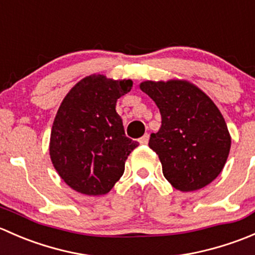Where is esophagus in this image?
<instances>
[{
  "instance_id": "34e87169",
  "label": "esophagus",
  "mask_w": 255,
  "mask_h": 255,
  "mask_svg": "<svg viewBox=\"0 0 255 255\" xmlns=\"http://www.w3.org/2000/svg\"><path fill=\"white\" fill-rule=\"evenodd\" d=\"M148 142H149V134H144L142 138H139L140 144H148Z\"/></svg>"
}]
</instances>
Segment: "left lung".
I'll use <instances>...</instances> for the list:
<instances>
[{
	"mask_svg": "<svg viewBox=\"0 0 255 255\" xmlns=\"http://www.w3.org/2000/svg\"><path fill=\"white\" fill-rule=\"evenodd\" d=\"M158 106L161 127L149 146L159 156L165 179L182 192L212 182L222 171L231 135L212 100L185 80L144 81L139 85Z\"/></svg>",
	"mask_w": 255,
	"mask_h": 255,
	"instance_id": "obj_1",
	"label": "left lung"
}]
</instances>
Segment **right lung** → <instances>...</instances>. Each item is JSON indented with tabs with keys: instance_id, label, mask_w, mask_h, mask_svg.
Listing matches in <instances>:
<instances>
[{
	"instance_id": "add662e5",
	"label": "right lung",
	"mask_w": 255,
	"mask_h": 255,
	"mask_svg": "<svg viewBox=\"0 0 255 255\" xmlns=\"http://www.w3.org/2000/svg\"><path fill=\"white\" fill-rule=\"evenodd\" d=\"M132 80L90 75L61 102L50 133L51 163L66 185L90 196L111 191L125 173V163L138 142L126 137L116 112Z\"/></svg>"
}]
</instances>
